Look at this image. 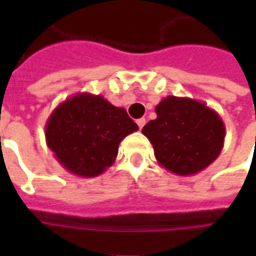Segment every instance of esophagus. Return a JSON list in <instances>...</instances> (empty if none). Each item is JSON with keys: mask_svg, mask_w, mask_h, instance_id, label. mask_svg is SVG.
<instances>
[{"mask_svg": "<svg viewBox=\"0 0 256 256\" xmlns=\"http://www.w3.org/2000/svg\"><path fill=\"white\" fill-rule=\"evenodd\" d=\"M146 123V120H145V118H141V119H137V124H138L140 128H144V124Z\"/></svg>", "mask_w": 256, "mask_h": 256, "instance_id": "esophagus-1", "label": "esophagus"}]
</instances>
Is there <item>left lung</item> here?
Returning a JSON list of instances; mask_svg holds the SVG:
<instances>
[{
	"instance_id": "obj_1",
	"label": "left lung",
	"mask_w": 256,
	"mask_h": 256,
	"mask_svg": "<svg viewBox=\"0 0 256 256\" xmlns=\"http://www.w3.org/2000/svg\"><path fill=\"white\" fill-rule=\"evenodd\" d=\"M156 119L142 128L158 163L177 176L198 174L220 156L225 124L218 112L189 97L167 96L156 106Z\"/></svg>"
}]
</instances>
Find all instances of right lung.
Segmentation results:
<instances>
[{"label":"right lung","instance_id":"1","mask_svg":"<svg viewBox=\"0 0 256 256\" xmlns=\"http://www.w3.org/2000/svg\"><path fill=\"white\" fill-rule=\"evenodd\" d=\"M137 130L124 108L84 92L68 97L53 110L46 120L45 138L66 170L90 178L114 164L120 141Z\"/></svg>","mask_w":256,"mask_h":256}]
</instances>
